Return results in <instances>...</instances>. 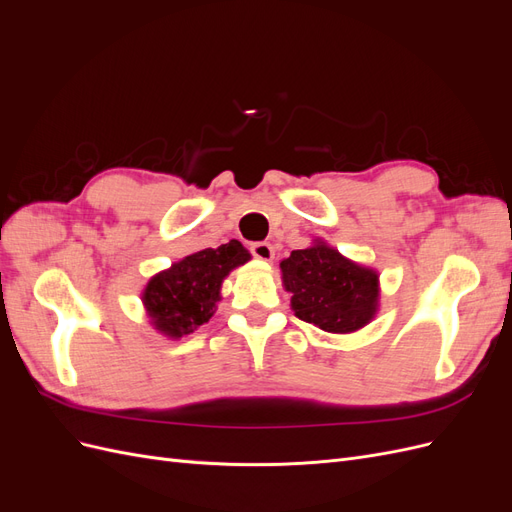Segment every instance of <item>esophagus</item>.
I'll return each mask as SVG.
<instances>
[{
	"label": "esophagus",
	"instance_id": "obj_1",
	"mask_svg": "<svg viewBox=\"0 0 512 512\" xmlns=\"http://www.w3.org/2000/svg\"><path fill=\"white\" fill-rule=\"evenodd\" d=\"M250 250H252L254 258H258V260H265V262L273 260V256H275V252H273V245H271V243H265V241L252 243Z\"/></svg>",
	"mask_w": 512,
	"mask_h": 512
}]
</instances>
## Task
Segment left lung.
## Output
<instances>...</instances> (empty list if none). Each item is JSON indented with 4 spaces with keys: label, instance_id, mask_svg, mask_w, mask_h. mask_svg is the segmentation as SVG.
Returning <instances> with one entry per match:
<instances>
[{
    "label": "left lung",
    "instance_id": "1",
    "mask_svg": "<svg viewBox=\"0 0 512 512\" xmlns=\"http://www.w3.org/2000/svg\"><path fill=\"white\" fill-rule=\"evenodd\" d=\"M280 269L294 316L322 331L354 333L378 314V271L346 258L322 239L294 250Z\"/></svg>",
    "mask_w": 512,
    "mask_h": 512
}]
</instances>
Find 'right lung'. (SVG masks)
<instances>
[{
	"instance_id": "add662e5",
	"label": "right lung",
	"mask_w": 512,
	"mask_h": 512,
	"mask_svg": "<svg viewBox=\"0 0 512 512\" xmlns=\"http://www.w3.org/2000/svg\"><path fill=\"white\" fill-rule=\"evenodd\" d=\"M252 254L232 239L220 247L194 252L151 277L143 290V305L151 327L170 339L194 333L218 309L222 282Z\"/></svg>"
}]
</instances>
